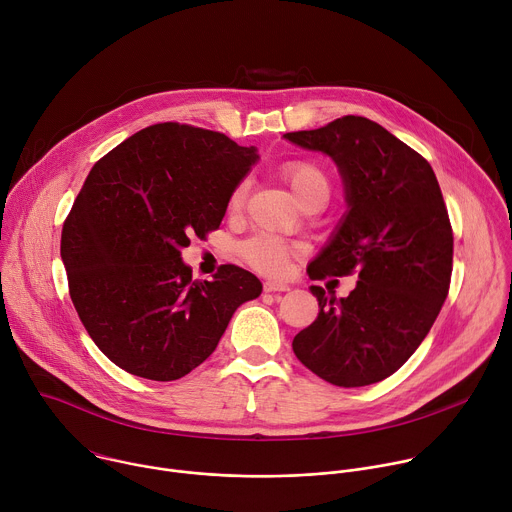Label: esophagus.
<instances>
[{
    "instance_id": "34e87169",
    "label": "esophagus",
    "mask_w": 512,
    "mask_h": 512,
    "mask_svg": "<svg viewBox=\"0 0 512 512\" xmlns=\"http://www.w3.org/2000/svg\"><path fill=\"white\" fill-rule=\"evenodd\" d=\"M263 289L267 291V294H273V291H289V285L281 283V281H265Z\"/></svg>"
}]
</instances>
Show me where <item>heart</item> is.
<instances>
[{"instance_id": "obj_1", "label": "heart", "mask_w": 512, "mask_h": 512, "mask_svg": "<svg viewBox=\"0 0 512 512\" xmlns=\"http://www.w3.org/2000/svg\"><path fill=\"white\" fill-rule=\"evenodd\" d=\"M283 180L294 190L302 206L308 208H322L330 200V180L326 172L308 160H289L279 168ZM247 196V184L239 182L233 192L229 194V212H237ZM304 249L300 243L287 241L275 235L259 233L249 237L239 245L241 259L265 275H283L287 273L291 261L302 257Z\"/></svg>"}]
</instances>
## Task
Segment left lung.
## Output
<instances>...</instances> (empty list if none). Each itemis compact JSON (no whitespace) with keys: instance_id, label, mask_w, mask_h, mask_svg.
Masks as SVG:
<instances>
[{"instance_id":"1","label":"left lung","mask_w":512,"mask_h":512,"mask_svg":"<svg viewBox=\"0 0 512 512\" xmlns=\"http://www.w3.org/2000/svg\"><path fill=\"white\" fill-rule=\"evenodd\" d=\"M285 139L336 162L350 206L310 279L358 275L348 298L310 287L320 312L291 346L336 387L379 383L417 350L448 298L454 233L440 184L423 156L367 117Z\"/></svg>"}]
</instances>
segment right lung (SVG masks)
Returning a JSON list of instances; mask_svg holds the SVG:
<instances>
[{
	"label": "right lung",
	"mask_w": 512,
	"mask_h": 512,
	"mask_svg": "<svg viewBox=\"0 0 512 512\" xmlns=\"http://www.w3.org/2000/svg\"><path fill=\"white\" fill-rule=\"evenodd\" d=\"M257 162L218 131L156 123L89 172L62 225L68 294L99 350L119 369L176 381L202 364L261 281L221 265L192 279L180 249L221 227L229 194Z\"/></svg>",
	"instance_id": "add662e5"
}]
</instances>
